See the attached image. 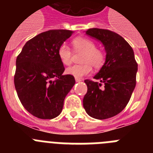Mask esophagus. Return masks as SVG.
Masks as SVG:
<instances>
[{
  "instance_id": "esophagus-1",
  "label": "esophagus",
  "mask_w": 153,
  "mask_h": 153,
  "mask_svg": "<svg viewBox=\"0 0 153 153\" xmlns=\"http://www.w3.org/2000/svg\"><path fill=\"white\" fill-rule=\"evenodd\" d=\"M75 80L76 82H79V81H81V79L80 78H75Z\"/></svg>"
}]
</instances>
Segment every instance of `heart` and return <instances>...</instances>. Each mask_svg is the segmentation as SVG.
Listing matches in <instances>:
<instances>
[{"instance_id":"obj_1","label":"heart","mask_w":153,"mask_h":153,"mask_svg":"<svg viewBox=\"0 0 153 153\" xmlns=\"http://www.w3.org/2000/svg\"><path fill=\"white\" fill-rule=\"evenodd\" d=\"M75 53H82L81 62L83 64L74 65L66 70L67 74L75 78H81L88 75L92 71V66L95 69H100L105 62L103 52L97 48L96 44L90 39L79 36L72 42ZM58 57L63 65L71 64L74 53L67 44H63L59 47L57 51Z\"/></svg>"}]
</instances>
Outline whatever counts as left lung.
I'll list each match as a JSON object with an SVG mask.
<instances>
[{
	"instance_id": "1",
	"label": "left lung",
	"mask_w": 153,
	"mask_h": 153,
	"mask_svg": "<svg viewBox=\"0 0 153 153\" xmlns=\"http://www.w3.org/2000/svg\"><path fill=\"white\" fill-rule=\"evenodd\" d=\"M86 33L103 44L106 55L103 66L93 77L100 82L84 80L87 93L83 107L93 118H111L123 110L136 86L138 64L134 52L125 39L113 31L90 28Z\"/></svg>"
}]
</instances>
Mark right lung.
I'll return each mask as SVG.
<instances>
[{
  "label": "right lung",
  "instance_id": "right-lung-1",
  "mask_svg": "<svg viewBox=\"0 0 153 153\" xmlns=\"http://www.w3.org/2000/svg\"><path fill=\"white\" fill-rule=\"evenodd\" d=\"M69 30H50L27 42L16 60L14 86L30 114L51 120L60 114L63 101L75 84L58 57V48L73 34Z\"/></svg>",
  "mask_w": 153,
  "mask_h": 153
}]
</instances>
